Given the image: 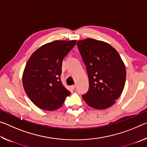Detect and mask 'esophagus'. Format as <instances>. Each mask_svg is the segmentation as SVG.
Returning a JSON list of instances; mask_svg holds the SVG:
<instances>
[{"mask_svg":"<svg viewBox=\"0 0 147 147\" xmlns=\"http://www.w3.org/2000/svg\"><path fill=\"white\" fill-rule=\"evenodd\" d=\"M71 88L73 89H74L76 88V85H73V86H71Z\"/></svg>","mask_w":147,"mask_h":147,"instance_id":"34e87169","label":"esophagus"}]
</instances>
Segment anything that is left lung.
<instances>
[{"instance_id": "obj_1", "label": "left lung", "mask_w": 147, "mask_h": 147, "mask_svg": "<svg viewBox=\"0 0 147 147\" xmlns=\"http://www.w3.org/2000/svg\"><path fill=\"white\" fill-rule=\"evenodd\" d=\"M86 65L89 90L82 98L91 108L105 109L113 106L125 85V65L118 52L109 43L88 38L77 42Z\"/></svg>"}]
</instances>
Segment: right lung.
<instances>
[{"mask_svg":"<svg viewBox=\"0 0 147 147\" xmlns=\"http://www.w3.org/2000/svg\"><path fill=\"white\" fill-rule=\"evenodd\" d=\"M76 40H56L34 52L24 69L23 84L29 98L38 108L53 111L61 108L71 94L61 83L62 61Z\"/></svg>","mask_w":147,"mask_h":147,"instance_id":"right-lung-1","label":"right lung"}]
</instances>
